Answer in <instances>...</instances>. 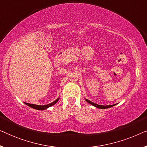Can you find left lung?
Masks as SVG:
<instances>
[{"label":"left lung","mask_w":147,"mask_h":147,"mask_svg":"<svg viewBox=\"0 0 147 147\" xmlns=\"http://www.w3.org/2000/svg\"><path fill=\"white\" fill-rule=\"evenodd\" d=\"M86 101L88 103H89L90 104H92V105H93L94 106H95L96 108H100V109H106V108H111V107H112V106L116 105V104H113V105H109V106H102V105H99V104L94 103V102H91L90 100H88V99H86Z\"/></svg>","instance_id":"1"}]
</instances>
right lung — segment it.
<instances>
[{"mask_svg":"<svg viewBox=\"0 0 147 147\" xmlns=\"http://www.w3.org/2000/svg\"><path fill=\"white\" fill-rule=\"evenodd\" d=\"M59 98H58L57 100H55V101L51 102V103H50L49 104H47V105H43V106H41V105H36V104H29V103H26L25 102V104L26 105L29 106V107H31L32 108H34V109H36V110H45L48 108L49 107H51L54 104H55L57 102H58V100H59Z\"/></svg>","mask_w":147,"mask_h":147,"instance_id":"right-lung-1","label":"right lung"}]
</instances>
